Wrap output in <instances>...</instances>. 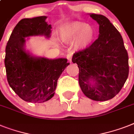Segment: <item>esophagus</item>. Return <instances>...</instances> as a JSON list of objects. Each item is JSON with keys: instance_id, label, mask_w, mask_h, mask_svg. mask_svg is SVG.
<instances>
[{"instance_id": "34e87169", "label": "esophagus", "mask_w": 134, "mask_h": 134, "mask_svg": "<svg viewBox=\"0 0 134 134\" xmlns=\"http://www.w3.org/2000/svg\"><path fill=\"white\" fill-rule=\"evenodd\" d=\"M66 57H67V59H68V61H69L70 62H72V53H68V55H67V56H66Z\"/></svg>"}]
</instances>
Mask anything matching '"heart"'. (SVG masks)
Listing matches in <instances>:
<instances>
[{
  "label": "heart",
  "mask_w": 134,
  "mask_h": 134,
  "mask_svg": "<svg viewBox=\"0 0 134 134\" xmlns=\"http://www.w3.org/2000/svg\"><path fill=\"white\" fill-rule=\"evenodd\" d=\"M94 37V30L82 22H72L66 25L60 32L61 40L65 43L75 42L76 48L81 49L88 47Z\"/></svg>",
  "instance_id": "b5f03b06"
}]
</instances>
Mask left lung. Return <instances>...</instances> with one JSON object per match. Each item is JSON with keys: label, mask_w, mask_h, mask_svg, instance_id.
I'll return each instance as SVG.
<instances>
[{"label": "left lung", "mask_w": 134, "mask_h": 134, "mask_svg": "<svg viewBox=\"0 0 134 134\" xmlns=\"http://www.w3.org/2000/svg\"><path fill=\"white\" fill-rule=\"evenodd\" d=\"M99 25V37L86 48L75 53L72 62L79 67V83L86 97L97 101L112 99L129 75V57L122 37L108 18L90 14ZM95 84L92 86L89 79Z\"/></svg>", "instance_id": "8db88e82"}]
</instances>
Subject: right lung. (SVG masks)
<instances>
[{
	"mask_svg": "<svg viewBox=\"0 0 134 134\" xmlns=\"http://www.w3.org/2000/svg\"><path fill=\"white\" fill-rule=\"evenodd\" d=\"M46 16L22 19L14 27L5 48L7 79L12 90L23 100L42 103L54 96L57 80L66 66L67 59L35 57L25 51V37L44 35L50 37L51 25Z\"/></svg>",
	"mask_w": 134,
	"mask_h": 134,
	"instance_id": "obj_1",
	"label": "right lung"
}]
</instances>
